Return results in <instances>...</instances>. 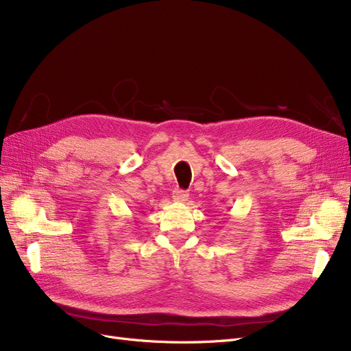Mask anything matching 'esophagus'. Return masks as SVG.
Instances as JSON below:
<instances>
[{"mask_svg": "<svg viewBox=\"0 0 351 351\" xmlns=\"http://www.w3.org/2000/svg\"><path fill=\"white\" fill-rule=\"evenodd\" d=\"M173 199H174V202H178V203H184V202H187V199H189V195H187V191H184V190H181V189H176V190L173 191Z\"/></svg>", "mask_w": 351, "mask_h": 351, "instance_id": "1", "label": "esophagus"}]
</instances>
